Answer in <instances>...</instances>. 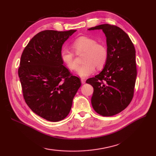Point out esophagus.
Wrapping results in <instances>:
<instances>
[{
  "label": "esophagus",
  "mask_w": 156,
  "mask_h": 156,
  "mask_svg": "<svg viewBox=\"0 0 156 156\" xmlns=\"http://www.w3.org/2000/svg\"><path fill=\"white\" fill-rule=\"evenodd\" d=\"M81 82H82V84H85L86 81H85V80H84V79H81Z\"/></svg>",
  "instance_id": "34e87169"
}]
</instances>
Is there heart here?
Instances as JSON below:
<instances>
[{
    "label": "heart",
    "instance_id": "obj_1",
    "mask_svg": "<svg viewBox=\"0 0 156 156\" xmlns=\"http://www.w3.org/2000/svg\"><path fill=\"white\" fill-rule=\"evenodd\" d=\"M72 48L76 54L84 52V64L76 69V74L86 78L95 72L96 66L98 69L104 67L108 59V51L105 45L98 44L94 39L86 36L78 37L73 42ZM62 60L70 69L77 68L73 52L68 49H63L60 52Z\"/></svg>",
    "mask_w": 156,
    "mask_h": 156
}]
</instances>
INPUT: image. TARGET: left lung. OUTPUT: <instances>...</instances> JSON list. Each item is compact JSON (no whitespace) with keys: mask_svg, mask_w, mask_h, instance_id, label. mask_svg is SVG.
<instances>
[{"mask_svg":"<svg viewBox=\"0 0 156 156\" xmlns=\"http://www.w3.org/2000/svg\"><path fill=\"white\" fill-rule=\"evenodd\" d=\"M96 29H101L107 37L108 59L102 70L87 83L94 88V110L110 117L123 111L133 98L137 77L135 49L129 35L117 26L103 24L88 30Z\"/></svg>","mask_w":156,"mask_h":156,"instance_id":"1","label":"left lung"}]
</instances>
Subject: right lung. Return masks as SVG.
Returning a JSON list of instances; mask_svg holds the SVG:
<instances>
[{"label": "right lung", "instance_id": "right-lung-1", "mask_svg": "<svg viewBox=\"0 0 156 156\" xmlns=\"http://www.w3.org/2000/svg\"><path fill=\"white\" fill-rule=\"evenodd\" d=\"M76 31L39 32L21 55L18 74L23 97L33 112L49 121L67 117L81 86L80 79L69 73L60 57L63 44Z\"/></svg>", "mask_w": 156, "mask_h": 156}]
</instances>
